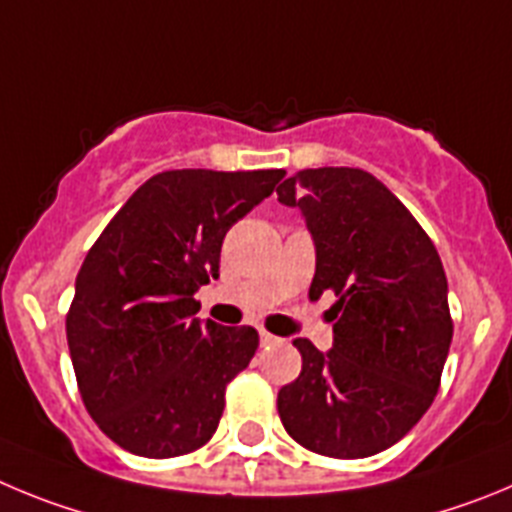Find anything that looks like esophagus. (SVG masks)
<instances>
[{"label": "esophagus", "mask_w": 512, "mask_h": 512, "mask_svg": "<svg viewBox=\"0 0 512 512\" xmlns=\"http://www.w3.org/2000/svg\"><path fill=\"white\" fill-rule=\"evenodd\" d=\"M260 342H262V344H275V342H278V336L267 334L265 329H260Z\"/></svg>", "instance_id": "34e87169"}]
</instances>
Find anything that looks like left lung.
I'll list each match as a JSON object with an SVG mask.
<instances>
[{"label":"left lung","mask_w":512,"mask_h":512,"mask_svg":"<svg viewBox=\"0 0 512 512\" xmlns=\"http://www.w3.org/2000/svg\"><path fill=\"white\" fill-rule=\"evenodd\" d=\"M278 201L301 211L311 232V298H339L329 352L293 342L303 367L280 388V421L324 457L380 454L439 390L454 331L439 252L411 211L359 168L301 170L280 183Z\"/></svg>","instance_id":"left-lung-1"}]
</instances>
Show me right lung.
<instances>
[{"instance_id":"1","label":"right lung","mask_w":512,"mask_h":512,"mask_svg":"<svg viewBox=\"0 0 512 512\" xmlns=\"http://www.w3.org/2000/svg\"><path fill=\"white\" fill-rule=\"evenodd\" d=\"M285 170H165L119 209L78 270L66 319L78 390L99 428L137 457L168 459L214 436L224 390L250 365L252 326L201 321L229 227Z\"/></svg>"}]
</instances>
